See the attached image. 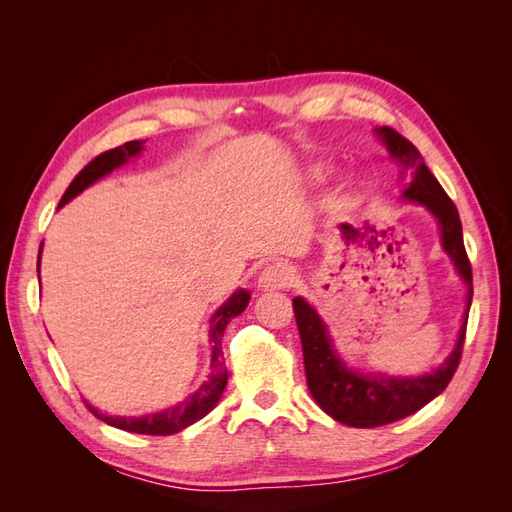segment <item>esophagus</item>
I'll use <instances>...</instances> for the list:
<instances>
[{
	"label": "esophagus",
	"mask_w": 512,
	"mask_h": 512,
	"mask_svg": "<svg viewBox=\"0 0 512 512\" xmlns=\"http://www.w3.org/2000/svg\"><path fill=\"white\" fill-rule=\"evenodd\" d=\"M292 284V269L284 262H273L267 265L258 275V288L260 290H284Z\"/></svg>",
	"instance_id": "34e87169"
}]
</instances>
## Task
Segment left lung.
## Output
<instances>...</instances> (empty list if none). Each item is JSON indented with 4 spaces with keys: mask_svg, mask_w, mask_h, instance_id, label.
<instances>
[{
    "mask_svg": "<svg viewBox=\"0 0 512 512\" xmlns=\"http://www.w3.org/2000/svg\"><path fill=\"white\" fill-rule=\"evenodd\" d=\"M382 143L389 149L391 158L399 160L406 168L416 166L414 179L404 190V196L412 203L425 205L440 224L442 247L451 256L457 273L468 286V307L463 312V322L455 350L433 374L418 378H393L386 374H359L339 359L327 331V324L316 314V309L305 299L292 301L294 318L301 335L305 376L309 393L316 404L333 416L335 421L350 427H380L406 418L436 399L455 376L461 361L463 339H466L468 312L472 305V265L463 247V232L457 207L448 198L438 179L421 162V156L410 141L397 134L393 128H378Z\"/></svg>",
    "mask_w": 512,
    "mask_h": 512,
    "instance_id": "left-lung-1",
    "label": "left lung"
}]
</instances>
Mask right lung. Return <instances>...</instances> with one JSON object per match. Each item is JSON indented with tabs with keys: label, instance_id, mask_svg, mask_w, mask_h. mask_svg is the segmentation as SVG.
Returning a JSON list of instances; mask_svg holds the SVG:
<instances>
[{
	"label": "right lung",
	"instance_id": "add662e5",
	"mask_svg": "<svg viewBox=\"0 0 512 512\" xmlns=\"http://www.w3.org/2000/svg\"><path fill=\"white\" fill-rule=\"evenodd\" d=\"M143 151V141H130L121 147L108 149L100 156L91 160L79 175L72 179L68 185L66 194L61 196L59 207H64L68 200H72L76 194H81L85 188H89L91 183L102 179L104 175L111 173L117 166L126 164L130 158L138 156ZM42 252V245H40ZM38 269H40V254H38ZM40 280V275H38ZM250 303V292L247 290H237L232 297L213 314L211 318V327H209V344H211V374L209 380L200 386V389L190 395L185 401H181L179 406L168 408L164 412H156L151 416H141V418H126V416H106L98 412L96 408H89V412H94L100 421L113 425L117 429L130 431V433H145V436H170V433H177L185 427H190L192 423L200 421V418L207 416L215 404H218L224 386L228 382V371H226V361H224V352H222V337L228 327V322L239 316L243 309Z\"/></svg>",
	"mask_w": 512,
	"mask_h": 512
}]
</instances>
